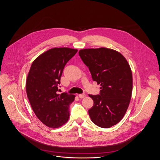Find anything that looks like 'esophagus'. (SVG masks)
I'll list each match as a JSON object with an SVG mask.
<instances>
[{
	"instance_id": "esophagus-1",
	"label": "esophagus",
	"mask_w": 160,
	"mask_h": 160,
	"mask_svg": "<svg viewBox=\"0 0 160 160\" xmlns=\"http://www.w3.org/2000/svg\"><path fill=\"white\" fill-rule=\"evenodd\" d=\"M85 96H86V95H85V94H80L78 95V97H79L80 99H83V98H84Z\"/></svg>"
}]
</instances>
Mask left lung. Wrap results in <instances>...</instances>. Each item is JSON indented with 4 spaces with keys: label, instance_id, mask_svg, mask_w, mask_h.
<instances>
[{
    "label": "left lung",
    "instance_id": "8db88e82",
    "mask_svg": "<svg viewBox=\"0 0 160 160\" xmlns=\"http://www.w3.org/2000/svg\"><path fill=\"white\" fill-rule=\"evenodd\" d=\"M94 81L101 85L99 95H88L94 105L88 110L92 122L109 128L123 118L132 97V74L125 57L111 49L100 48L79 51Z\"/></svg>",
    "mask_w": 160,
    "mask_h": 160
}]
</instances>
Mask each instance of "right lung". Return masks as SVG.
Returning <instances> with one entry per match:
<instances>
[{
  "label": "right lung",
  "mask_w": 160,
  "mask_h": 160,
  "mask_svg": "<svg viewBox=\"0 0 160 160\" xmlns=\"http://www.w3.org/2000/svg\"><path fill=\"white\" fill-rule=\"evenodd\" d=\"M77 49L52 48L38 56L32 62L26 82L27 97L37 117L46 126L58 128L70 117V104L75 96L59 94L58 84L64 66Z\"/></svg>",
  "instance_id": "right-lung-1"
}]
</instances>
